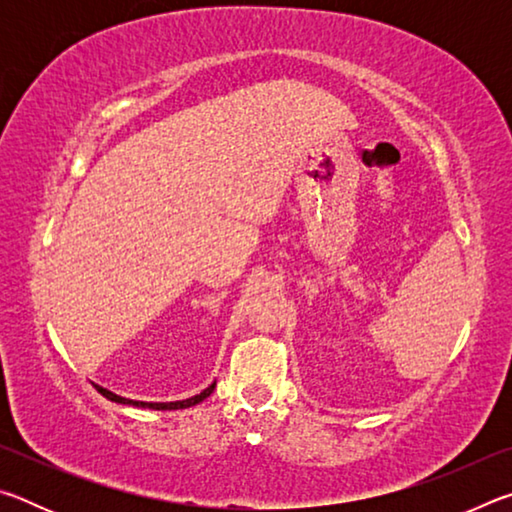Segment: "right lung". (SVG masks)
Instances as JSON below:
<instances>
[{
    "label": "right lung",
    "mask_w": 512,
    "mask_h": 512,
    "mask_svg": "<svg viewBox=\"0 0 512 512\" xmlns=\"http://www.w3.org/2000/svg\"><path fill=\"white\" fill-rule=\"evenodd\" d=\"M214 386H216V381H214L212 386H207L201 395H194V397H189V400H183V402H135V400H126V397L110 393L108 388H101V386H97V391H99L103 397H106V400H110V402H117V404L142 406V409H153V411H176V409H189V406H194V404H198V402H203L205 397H210V395H212Z\"/></svg>",
    "instance_id": "1"
}]
</instances>
